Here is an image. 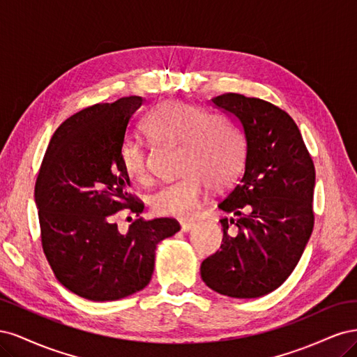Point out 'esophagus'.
<instances>
[{"instance_id":"34e87169","label":"esophagus","mask_w":357,"mask_h":357,"mask_svg":"<svg viewBox=\"0 0 357 357\" xmlns=\"http://www.w3.org/2000/svg\"><path fill=\"white\" fill-rule=\"evenodd\" d=\"M193 226H195V223L193 222H181L180 223V228H181V232H189Z\"/></svg>"}]
</instances>
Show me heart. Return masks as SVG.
Masks as SVG:
<instances>
[{
  "mask_svg": "<svg viewBox=\"0 0 357 357\" xmlns=\"http://www.w3.org/2000/svg\"><path fill=\"white\" fill-rule=\"evenodd\" d=\"M155 142L180 144L178 165L183 176L160 186L150 205L155 213L189 219L202 204L207 183L215 189L231 186L241 174L245 142L241 131L228 119L211 114L202 107L169 100L158 104L144 121ZM122 162L128 176L142 181L147 177V155L139 142H126Z\"/></svg>",
  "mask_w": 357,
  "mask_h": 357,
  "instance_id": "obj_1",
  "label": "heart"
}]
</instances>
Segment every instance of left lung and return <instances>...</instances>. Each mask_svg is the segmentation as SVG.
Wrapping results in <instances>:
<instances>
[{"instance_id": "obj_1", "label": "left lung", "mask_w": 357, "mask_h": 357, "mask_svg": "<svg viewBox=\"0 0 357 357\" xmlns=\"http://www.w3.org/2000/svg\"><path fill=\"white\" fill-rule=\"evenodd\" d=\"M215 109L238 123L244 174L219 208L220 250L201 264L204 283L231 298H259L282 286L310 240L316 171L296 123L271 102L223 93Z\"/></svg>"}]
</instances>
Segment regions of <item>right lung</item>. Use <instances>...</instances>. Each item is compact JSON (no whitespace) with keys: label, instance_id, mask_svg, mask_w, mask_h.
<instances>
[{"label":"right lung","instance_id":"right-lung-1","mask_svg":"<svg viewBox=\"0 0 357 357\" xmlns=\"http://www.w3.org/2000/svg\"><path fill=\"white\" fill-rule=\"evenodd\" d=\"M142 96L95 104L53 134L36 183L43 250L58 282L89 301H116L144 289L158 244L180 231L169 218L137 219L126 232L116 213L144 205L129 193L122 147Z\"/></svg>","mask_w":357,"mask_h":357}]
</instances>
